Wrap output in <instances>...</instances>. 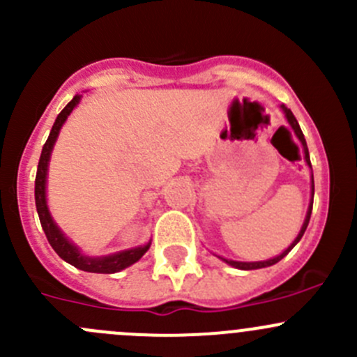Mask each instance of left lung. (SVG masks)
I'll list each match as a JSON object with an SVG mask.
<instances>
[{
    "instance_id": "left-lung-1",
    "label": "left lung",
    "mask_w": 357,
    "mask_h": 357,
    "mask_svg": "<svg viewBox=\"0 0 357 357\" xmlns=\"http://www.w3.org/2000/svg\"><path fill=\"white\" fill-rule=\"evenodd\" d=\"M282 109H283V112H285V117H287V121H289V124L291 126V129H294V132H295V135H297V138L301 139V143H302V149H304V153H305V162H307V165H309V167H311V158H309V152H307V143H305V138H304V135H302V129H301V126H298L297 119H295V115L291 114V110H290V109H287L285 105H282ZM311 188H312V197H314V178L311 179ZM311 211H312V200H311V205H309L307 215H305V221H304V225H302L301 231H298L297 238H295V240H294V243H291V245H290L289 248H287V250L283 252V254H280L278 257H273V259H269V261H259V262H236V261H228V259H225V261L228 262V264L235 266V268H238V269H261V268H268V266H273V264H276V262H278V261H282V259L285 257V255L289 254V252L291 250V248H294L295 245H297V243H298V240L302 238V235H304L305 228H307V225H309V219H311Z\"/></svg>"
}]
</instances>
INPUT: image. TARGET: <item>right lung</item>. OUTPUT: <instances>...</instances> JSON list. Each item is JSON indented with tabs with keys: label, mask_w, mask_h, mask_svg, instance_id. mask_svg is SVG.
Instances as JSON below:
<instances>
[{
	"label": "right lung",
	"mask_w": 357,
	"mask_h": 357,
	"mask_svg": "<svg viewBox=\"0 0 357 357\" xmlns=\"http://www.w3.org/2000/svg\"><path fill=\"white\" fill-rule=\"evenodd\" d=\"M79 100H81V95H75L70 102L67 103V107L59 114L55 124H53L52 131H50L48 139H46L45 146H43L41 157H39L38 164V172H36V188H34V197H36V208H38L39 221H41L43 231H45L46 238H48L50 245L53 247V250L63 259V261L72 264L74 268L82 269V271L88 273H105V275H110V273H117L121 269L128 268V266L135 264L136 261L143 257L146 250L150 248V243H146L145 247L131 248V250L119 252V254L107 255V257H86L81 252L77 250V247L72 245L70 242L63 236V233L60 231L59 226L53 222L52 215L48 212V205H46V171H48V160L50 153H52L53 145H55V139L59 136L60 128L66 122L67 115L74 110V107L77 105Z\"/></svg>",
	"instance_id": "add662e5"
}]
</instances>
